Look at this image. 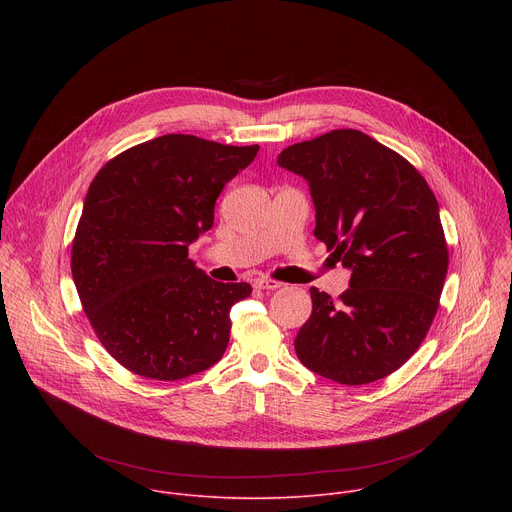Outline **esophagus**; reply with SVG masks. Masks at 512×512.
Masks as SVG:
<instances>
[{
    "label": "esophagus",
    "instance_id": "1",
    "mask_svg": "<svg viewBox=\"0 0 512 512\" xmlns=\"http://www.w3.org/2000/svg\"><path fill=\"white\" fill-rule=\"evenodd\" d=\"M255 287L257 289H265V291H273V289H279L281 283L275 281V279H265V277H259L255 279Z\"/></svg>",
    "mask_w": 512,
    "mask_h": 512
}]
</instances>
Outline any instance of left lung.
I'll return each instance as SVG.
<instances>
[{
  "mask_svg": "<svg viewBox=\"0 0 512 512\" xmlns=\"http://www.w3.org/2000/svg\"><path fill=\"white\" fill-rule=\"evenodd\" d=\"M277 164L308 182L314 235L352 271L338 302L310 289L298 358L340 385L385 379L419 348L440 306L448 245L433 192L403 156L358 129L289 145Z\"/></svg>",
  "mask_w": 512,
  "mask_h": 512,
  "instance_id": "obj_1",
  "label": "left lung"
}]
</instances>
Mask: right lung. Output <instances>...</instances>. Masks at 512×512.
I'll return each mask as SVG.
<instances>
[{"instance_id":"obj_1","label":"right lung","mask_w":512,"mask_h":512,"mask_svg":"<svg viewBox=\"0 0 512 512\" xmlns=\"http://www.w3.org/2000/svg\"><path fill=\"white\" fill-rule=\"evenodd\" d=\"M259 145L168 133L107 162L72 241V279L107 352L139 377L178 381L227 350L233 304L251 285L210 279L188 245L214 223L225 184Z\"/></svg>"}]
</instances>
